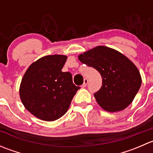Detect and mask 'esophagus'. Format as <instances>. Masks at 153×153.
I'll return each mask as SVG.
<instances>
[{
  "label": "esophagus",
  "mask_w": 153,
  "mask_h": 153,
  "mask_svg": "<svg viewBox=\"0 0 153 153\" xmlns=\"http://www.w3.org/2000/svg\"><path fill=\"white\" fill-rule=\"evenodd\" d=\"M87 84H88V79L85 78L84 79V84H82V87H86V85H87Z\"/></svg>",
  "instance_id": "34e87169"
}]
</instances>
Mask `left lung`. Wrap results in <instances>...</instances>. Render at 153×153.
Here are the masks:
<instances>
[{"instance_id":"obj_1","label":"left lung","mask_w":153,"mask_h":153,"mask_svg":"<svg viewBox=\"0 0 153 153\" xmlns=\"http://www.w3.org/2000/svg\"><path fill=\"white\" fill-rule=\"evenodd\" d=\"M78 59L101 74L102 86L94 96L104 110L118 112L132 102L141 87V77L129 58L115 49L98 46L81 54Z\"/></svg>"}]
</instances>
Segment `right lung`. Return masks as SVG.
Here are the masks:
<instances>
[{
  "label": "right lung",
  "instance_id": "right-lung-1",
  "mask_svg": "<svg viewBox=\"0 0 153 153\" xmlns=\"http://www.w3.org/2000/svg\"><path fill=\"white\" fill-rule=\"evenodd\" d=\"M67 59L62 55L43 57L29 66L21 80V101L39 119L53 121L62 117L80 89L70 72H62Z\"/></svg>",
  "mask_w": 153,
  "mask_h": 153
}]
</instances>
